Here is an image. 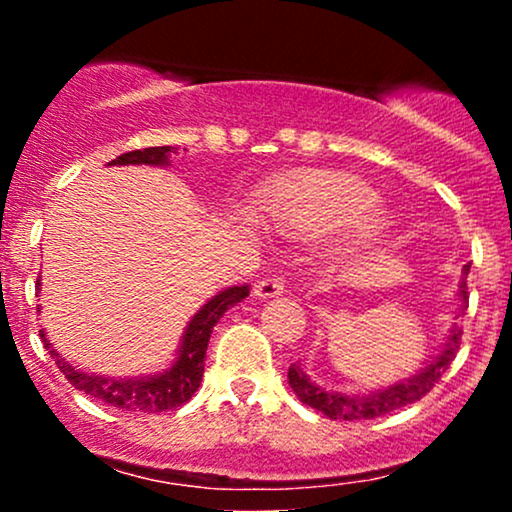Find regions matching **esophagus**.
Here are the masks:
<instances>
[{
    "mask_svg": "<svg viewBox=\"0 0 512 512\" xmlns=\"http://www.w3.org/2000/svg\"><path fill=\"white\" fill-rule=\"evenodd\" d=\"M284 293V276H267L255 284L257 298H276Z\"/></svg>",
    "mask_w": 512,
    "mask_h": 512,
    "instance_id": "obj_1",
    "label": "esophagus"
}]
</instances>
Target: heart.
<instances>
[{"label":"heart","mask_w":512,"mask_h":512,"mask_svg":"<svg viewBox=\"0 0 512 512\" xmlns=\"http://www.w3.org/2000/svg\"><path fill=\"white\" fill-rule=\"evenodd\" d=\"M380 197L351 175L310 173L276 185L264 199V211L286 236H327L344 231L346 243L363 248L383 236Z\"/></svg>","instance_id":"obj_1"}]
</instances>
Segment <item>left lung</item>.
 <instances>
[{"label":"left lung","mask_w":512,"mask_h":512,"mask_svg":"<svg viewBox=\"0 0 512 512\" xmlns=\"http://www.w3.org/2000/svg\"><path fill=\"white\" fill-rule=\"evenodd\" d=\"M464 272H467V269H464ZM457 296H460L462 310H467V281L464 279L460 281ZM460 337H462V330L457 325H452L448 337H445V344L440 346L438 354L431 356V361H426L424 368H419L414 375H409V378L397 380V383L378 387V390H370V392L327 390V387L317 385L315 380L310 378L301 366H298V363H291L289 385L303 404L322 411V414L330 416L334 421L375 419V416L390 414V411L402 409L407 407V404H414L419 402L421 397H426L428 392L433 390V385L438 383L440 375L448 370L452 358H455L457 349H460Z\"/></svg>","instance_id":"1"}]
</instances>
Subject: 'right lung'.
Masks as SVG:
<instances>
[{"mask_svg":"<svg viewBox=\"0 0 512 512\" xmlns=\"http://www.w3.org/2000/svg\"><path fill=\"white\" fill-rule=\"evenodd\" d=\"M170 154H178L175 146H149V149L127 151L117 156L108 166H170ZM40 291V279H38ZM250 286H228L211 296L202 308L192 315L182 332L180 346L175 351V361L154 375H134V378H110V375L86 373V370L74 368L67 358L57 354L55 346L50 344L48 334L40 330L45 349L55 358L57 368L62 370L64 378L72 383L76 390L84 395L98 399V402L110 404V407L122 411H144V414H158V411L178 409L185 402H190L197 392L204 375V356H207L209 337L214 332L216 322L221 320L223 313L233 305L248 298ZM40 310V308H38Z\"/></svg>","mask_w":512,"mask_h":512,"instance_id":"right-lung-1","label":"right lung"}]
</instances>
